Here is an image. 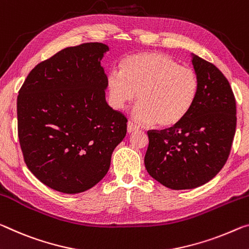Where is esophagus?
Wrapping results in <instances>:
<instances>
[{
	"label": "esophagus",
	"instance_id": "1",
	"mask_svg": "<svg viewBox=\"0 0 249 249\" xmlns=\"http://www.w3.org/2000/svg\"><path fill=\"white\" fill-rule=\"evenodd\" d=\"M139 128H140L139 126L134 124L133 122H128V123H127V132L128 133H133L135 131H139Z\"/></svg>",
	"mask_w": 249,
	"mask_h": 249
}]
</instances>
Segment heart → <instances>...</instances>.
<instances>
[{
	"label": "heart",
	"instance_id": "obj_1",
	"mask_svg": "<svg viewBox=\"0 0 249 249\" xmlns=\"http://www.w3.org/2000/svg\"><path fill=\"white\" fill-rule=\"evenodd\" d=\"M122 71L106 76L108 100L116 109H125L136 98L134 118L143 124L172 127L186 117L198 94L195 71L180 66L166 54H134L123 61Z\"/></svg>",
	"mask_w": 249,
	"mask_h": 249
}]
</instances>
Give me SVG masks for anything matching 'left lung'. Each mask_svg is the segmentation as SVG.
Instances as JSON below:
<instances>
[{"label":"left lung","instance_id":"obj_1","mask_svg":"<svg viewBox=\"0 0 249 249\" xmlns=\"http://www.w3.org/2000/svg\"><path fill=\"white\" fill-rule=\"evenodd\" d=\"M198 94L189 113L173 127L147 132L144 163L154 179L172 189L202 186L230 156L236 131V101L224 74L193 54Z\"/></svg>","mask_w":249,"mask_h":249}]
</instances>
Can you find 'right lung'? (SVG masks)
Instances as JSON below:
<instances>
[{
	"instance_id": "1",
	"label": "right lung",
	"mask_w": 249,
	"mask_h": 249,
	"mask_svg": "<svg viewBox=\"0 0 249 249\" xmlns=\"http://www.w3.org/2000/svg\"><path fill=\"white\" fill-rule=\"evenodd\" d=\"M108 46L66 47L37 64L18 96V132L26 166L65 194L88 191L107 174L127 118L105 98L101 60Z\"/></svg>"
}]
</instances>
